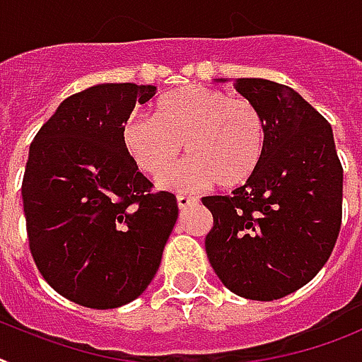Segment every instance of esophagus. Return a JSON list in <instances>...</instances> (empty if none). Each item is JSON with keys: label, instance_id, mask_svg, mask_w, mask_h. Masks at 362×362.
<instances>
[{"label": "esophagus", "instance_id": "esophagus-1", "mask_svg": "<svg viewBox=\"0 0 362 362\" xmlns=\"http://www.w3.org/2000/svg\"><path fill=\"white\" fill-rule=\"evenodd\" d=\"M196 202V198H190V196H183V194H179L177 196V207L183 211V209H187L188 205H192V203Z\"/></svg>", "mask_w": 362, "mask_h": 362}]
</instances>
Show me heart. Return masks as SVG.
I'll list each match as a JSON object with an SVG mask.
<instances>
[{
    "label": "heart",
    "mask_w": 362,
    "mask_h": 362,
    "mask_svg": "<svg viewBox=\"0 0 362 362\" xmlns=\"http://www.w3.org/2000/svg\"><path fill=\"white\" fill-rule=\"evenodd\" d=\"M122 142L144 174L160 177L181 153L188 159L160 181L172 190H199L216 183L240 187L261 164L267 124L255 103L226 92L190 85L163 95L155 118L133 116L122 127Z\"/></svg>",
    "instance_id": "1"
}]
</instances>
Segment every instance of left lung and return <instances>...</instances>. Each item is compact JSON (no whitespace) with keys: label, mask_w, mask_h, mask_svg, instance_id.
<instances>
[{"label":"left lung","mask_w":362,"mask_h":362,"mask_svg":"<svg viewBox=\"0 0 362 362\" xmlns=\"http://www.w3.org/2000/svg\"><path fill=\"white\" fill-rule=\"evenodd\" d=\"M223 81V79H220ZM267 124L261 164L229 196H207L211 267L237 296L279 300L329 259L342 223V164L329 122L291 86L237 79Z\"/></svg>","instance_id":"obj_1"}]
</instances>
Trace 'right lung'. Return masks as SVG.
Returning a JSON list of instances; mask_svg holds the SVG:
<instances>
[{"label": "right lung", "mask_w": 362, "mask_h": 362, "mask_svg": "<svg viewBox=\"0 0 362 362\" xmlns=\"http://www.w3.org/2000/svg\"><path fill=\"white\" fill-rule=\"evenodd\" d=\"M155 90L105 83L77 92L29 148L22 181L29 250L47 285L83 307L115 309L139 298L177 220L174 194L153 192L122 142L134 105Z\"/></svg>", "instance_id": "right-lung-1"}]
</instances>
